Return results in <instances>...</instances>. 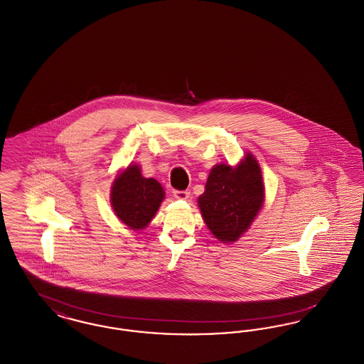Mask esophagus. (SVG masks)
<instances>
[{
    "label": "esophagus",
    "mask_w": 364,
    "mask_h": 364,
    "mask_svg": "<svg viewBox=\"0 0 364 364\" xmlns=\"http://www.w3.org/2000/svg\"><path fill=\"white\" fill-rule=\"evenodd\" d=\"M190 196V191H174V198L178 200H187Z\"/></svg>",
    "instance_id": "esophagus-1"
}]
</instances>
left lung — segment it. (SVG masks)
Listing matches in <instances>:
<instances>
[{
  "instance_id": "left-lung-1",
  "label": "left lung",
  "mask_w": 364,
  "mask_h": 364,
  "mask_svg": "<svg viewBox=\"0 0 364 364\" xmlns=\"http://www.w3.org/2000/svg\"><path fill=\"white\" fill-rule=\"evenodd\" d=\"M264 203V183L258 159L250 151L232 166L211 168L205 192L198 198L203 221L221 242H237L258 217Z\"/></svg>"
}]
</instances>
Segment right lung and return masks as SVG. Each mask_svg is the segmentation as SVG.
<instances>
[{
  "instance_id": "add662e5",
  "label": "right lung",
  "mask_w": 364,
  "mask_h": 364,
  "mask_svg": "<svg viewBox=\"0 0 364 364\" xmlns=\"http://www.w3.org/2000/svg\"><path fill=\"white\" fill-rule=\"evenodd\" d=\"M164 199L162 186L153 177H143L138 164H129L117 173L110 187L112 208L131 230H141L149 225Z\"/></svg>"
}]
</instances>
